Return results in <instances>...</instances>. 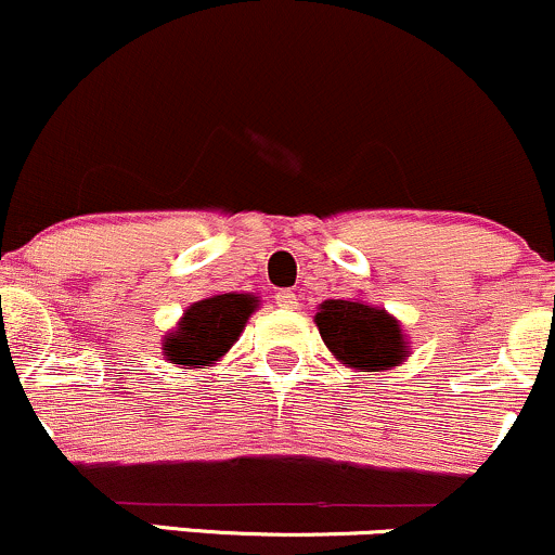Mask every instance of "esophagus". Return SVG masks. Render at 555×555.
Returning a JSON list of instances; mask_svg holds the SVG:
<instances>
[{"label": "esophagus", "instance_id": "obj_1", "mask_svg": "<svg viewBox=\"0 0 555 555\" xmlns=\"http://www.w3.org/2000/svg\"><path fill=\"white\" fill-rule=\"evenodd\" d=\"M275 304L283 309H296L298 307V296L294 291H278L275 294Z\"/></svg>", "mask_w": 555, "mask_h": 555}]
</instances>
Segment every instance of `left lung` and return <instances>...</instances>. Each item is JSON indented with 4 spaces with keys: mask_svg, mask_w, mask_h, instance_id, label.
<instances>
[{
    "mask_svg": "<svg viewBox=\"0 0 555 555\" xmlns=\"http://www.w3.org/2000/svg\"><path fill=\"white\" fill-rule=\"evenodd\" d=\"M314 320L325 346L348 366L388 370L401 364L406 353L401 327L385 309L335 298L322 304Z\"/></svg>",
    "mask_w": 555,
    "mask_h": 555,
    "instance_id": "obj_1",
    "label": "left lung"
}]
</instances>
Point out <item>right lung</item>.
Wrapping results in <instances>:
<instances>
[{
    "mask_svg": "<svg viewBox=\"0 0 555 555\" xmlns=\"http://www.w3.org/2000/svg\"><path fill=\"white\" fill-rule=\"evenodd\" d=\"M254 309L257 298L248 294H222L196 301L185 311L176 333L167 335L162 351L167 361L183 364L185 370H207L238 340Z\"/></svg>",
    "mask_w": 555,
    "mask_h": 555,
    "instance_id": "right-lung-1",
    "label": "right lung"
}]
</instances>
